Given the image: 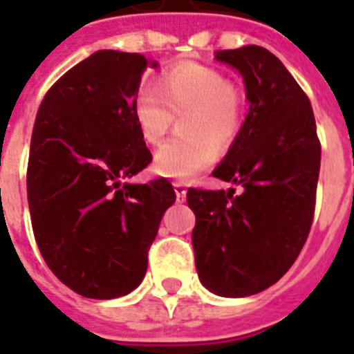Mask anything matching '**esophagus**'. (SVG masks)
<instances>
[{"mask_svg": "<svg viewBox=\"0 0 354 354\" xmlns=\"http://www.w3.org/2000/svg\"><path fill=\"white\" fill-rule=\"evenodd\" d=\"M172 185H174V191H176V200L178 202H183L185 196H187V185H185V182H174Z\"/></svg>", "mask_w": 354, "mask_h": 354, "instance_id": "1", "label": "esophagus"}]
</instances>
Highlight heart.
I'll list each match as a JSON object with an SVG mask.
<instances>
[{"mask_svg": "<svg viewBox=\"0 0 354 354\" xmlns=\"http://www.w3.org/2000/svg\"><path fill=\"white\" fill-rule=\"evenodd\" d=\"M246 99L218 69L198 62H180L160 75L156 88L145 86L133 99V118L147 145L163 141L176 118L180 136L169 139L154 158L161 176L187 180L216 152L232 149L244 124Z\"/></svg>", "mask_w": 354, "mask_h": 354, "instance_id": "b5f03b06", "label": "heart"}]
</instances>
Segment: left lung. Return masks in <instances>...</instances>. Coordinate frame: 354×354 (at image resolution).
I'll return each instance as SVG.
<instances>
[{
	"instance_id": "left-lung-1",
	"label": "left lung",
	"mask_w": 354,
	"mask_h": 354,
	"mask_svg": "<svg viewBox=\"0 0 354 354\" xmlns=\"http://www.w3.org/2000/svg\"><path fill=\"white\" fill-rule=\"evenodd\" d=\"M239 69L250 110L213 176L242 193L191 187L193 248L202 285L216 296L266 290L288 272L313 226L322 145L313 106L288 69L259 46L216 51Z\"/></svg>"
}]
</instances>
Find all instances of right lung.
Returning a JSON list of instances; mask_svg holds the SVG:
<instances>
[{
    "instance_id": "add662e5",
    "label": "right lung",
    "mask_w": 354,
    "mask_h": 354,
    "mask_svg": "<svg viewBox=\"0 0 354 354\" xmlns=\"http://www.w3.org/2000/svg\"><path fill=\"white\" fill-rule=\"evenodd\" d=\"M147 66L139 53H93L49 88L32 128L36 244L53 274L91 299L127 296L143 281L161 216L176 200L165 178L121 183L152 161L133 118Z\"/></svg>"
}]
</instances>
